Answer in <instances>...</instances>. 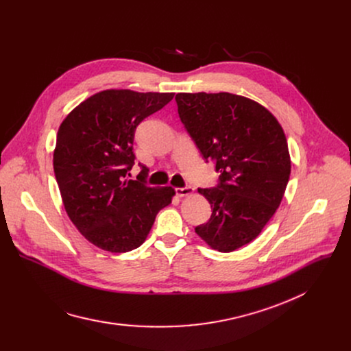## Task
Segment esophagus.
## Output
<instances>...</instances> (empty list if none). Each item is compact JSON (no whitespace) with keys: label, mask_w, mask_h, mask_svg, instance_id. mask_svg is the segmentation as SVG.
Instances as JSON below:
<instances>
[{"label":"esophagus","mask_w":351,"mask_h":351,"mask_svg":"<svg viewBox=\"0 0 351 351\" xmlns=\"http://www.w3.org/2000/svg\"><path fill=\"white\" fill-rule=\"evenodd\" d=\"M194 193V189L191 186H186V187H178L176 189V195L178 197H187V195H191Z\"/></svg>","instance_id":"obj_1"}]
</instances>
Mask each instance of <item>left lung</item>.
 I'll list each match as a JSON object with an SVG mask.
<instances>
[{
  "label": "left lung",
  "instance_id": "8db88e82",
  "mask_svg": "<svg viewBox=\"0 0 351 351\" xmlns=\"http://www.w3.org/2000/svg\"><path fill=\"white\" fill-rule=\"evenodd\" d=\"M178 112L219 184L198 189L213 208L195 233L230 253L253 241L283 198L291 161L278 119L254 99L232 93H178Z\"/></svg>",
  "mask_w": 351,
  "mask_h": 351
}]
</instances>
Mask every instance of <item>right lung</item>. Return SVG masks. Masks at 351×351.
Listing matches in <instances>:
<instances>
[{"label":"right lung","mask_w":351,"mask_h":351,"mask_svg":"<svg viewBox=\"0 0 351 351\" xmlns=\"http://www.w3.org/2000/svg\"><path fill=\"white\" fill-rule=\"evenodd\" d=\"M175 93L110 88L93 94L62 121L54 149V173L65 211L95 247L128 253L140 247L157 214L172 203L175 189L129 179L138 123Z\"/></svg>","instance_id":"1"}]
</instances>
